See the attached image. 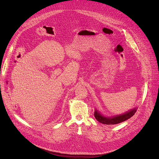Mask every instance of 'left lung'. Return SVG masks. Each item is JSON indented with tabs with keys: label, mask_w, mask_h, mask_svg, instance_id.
<instances>
[{
	"label": "left lung",
	"mask_w": 159,
	"mask_h": 159,
	"mask_svg": "<svg viewBox=\"0 0 159 159\" xmlns=\"http://www.w3.org/2000/svg\"><path fill=\"white\" fill-rule=\"evenodd\" d=\"M136 111H137L136 109H133L130 111L125 114L118 115V116L114 117L112 118H107L103 116V115H102L99 113H98L97 111H95L94 113V116L95 119H97V121H98L101 123L105 124V125H114V124H117V123L126 121V120H127L128 119L131 118L132 116H133L134 114L136 113Z\"/></svg>",
	"instance_id": "8db88e82"
}]
</instances>
